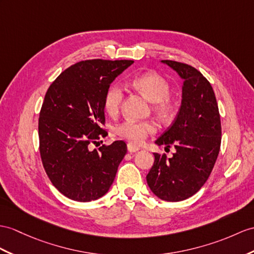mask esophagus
Returning <instances> with one entry per match:
<instances>
[{"label": "esophagus", "instance_id": "1", "mask_svg": "<svg viewBox=\"0 0 254 254\" xmlns=\"http://www.w3.org/2000/svg\"><path fill=\"white\" fill-rule=\"evenodd\" d=\"M127 148H128V152L134 153V152H137V151L140 150V146L137 145V144L132 143V142H129V143L127 144Z\"/></svg>", "mask_w": 254, "mask_h": 254}]
</instances>
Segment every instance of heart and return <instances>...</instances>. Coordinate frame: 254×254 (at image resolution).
Here are the masks:
<instances>
[{
    "instance_id": "heart-1",
    "label": "heart",
    "mask_w": 254,
    "mask_h": 254,
    "mask_svg": "<svg viewBox=\"0 0 254 254\" xmlns=\"http://www.w3.org/2000/svg\"><path fill=\"white\" fill-rule=\"evenodd\" d=\"M132 87L144 95L153 102V110L163 121H169L177 113V102L169 96L170 85L165 77L155 72H147L133 77L130 80ZM124 99V90L120 84H112L107 89L103 99V106L110 115H116L120 112ZM155 124L150 121L125 120L114 128L119 137L133 142L142 143L148 135L155 132Z\"/></svg>"
}]
</instances>
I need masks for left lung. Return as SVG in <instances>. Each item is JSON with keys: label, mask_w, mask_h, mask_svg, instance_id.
Wrapping results in <instances>:
<instances>
[{"label": "left lung", "mask_w": 254, "mask_h": 254, "mask_svg": "<svg viewBox=\"0 0 254 254\" xmlns=\"http://www.w3.org/2000/svg\"><path fill=\"white\" fill-rule=\"evenodd\" d=\"M162 63L184 79L177 117L155 141L166 148L174 145L176 153L171 158L154 153L146 181L160 199L181 201L196 194L211 174L221 146V120L212 86L198 70L174 60Z\"/></svg>", "instance_id": "left-lung-1"}]
</instances>
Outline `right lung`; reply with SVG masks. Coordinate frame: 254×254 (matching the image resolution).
Instances as JSON below:
<instances>
[{
  "label": "right lung",
  "instance_id": "1",
  "mask_svg": "<svg viewBox=\"0 0 254 254\" xmlns=\"http://www.w3.org/2000/svg\"><path fill=\"white\" fill-rule=\"evenodd\" d=\"M132 60H84L72 64L46 91L39 119L40 154L49 180L76 201L100 198L127 153L124 141L91 150L108 135L103 99Z\"/></svg>",
  "mask_w": 254,
  "mask_h": 254
}]
</instances>
